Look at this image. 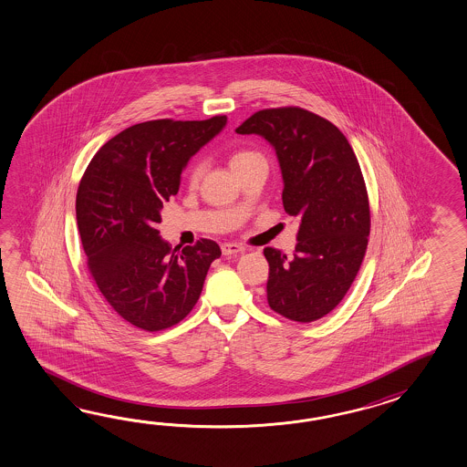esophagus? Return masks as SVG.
I'll use <instances>...</instances> for the list:
<instances>
[{"label": "esophagus", "mask_w": 467, "mask_h": 467, "mask_svg": "<svg viewBox=\"0 0 467 467\" xmlns=\"http://www.w3.org/2000/svg\"><path fill=\"white\" fill-rule=\"evenodd\" d=\"M221 251H223V254H224V256H231V254L243 253L244 248H243L241 244H236V243H223V244H221Z\"/></svg>", "instance_id": "1"}]
</instances>
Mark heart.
<instances>
[{"instance_id": "heart-1", "label": "heart", "mask_w": 467, "mask_h": 467, "mask_svg": "<svg viewBox=\"0 0 467 467\" xmlns=\"http://www.w3.org/2000/svg\"><path fill=\"white\" fill-rule=\"evenodd\" d=\"M261 154H258L256 150H249V149H238L233 152V156L229 159V164L233 167V171H238L239 167L246 166L251 161L259 159ZM202 174V161H194L189 169H187V182L191 186L197 184L199 177Z\"/></svg>"}]
</instances>
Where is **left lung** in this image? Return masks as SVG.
Segmentation results:
<instances>
[{"label": "left lung", "instance_id": "1", "mask_svg": "<svg viewBox=\"0 0 467 467\" xmlns=\"http://www.w3.org/2000/svg\"><path fill=\"white\" fill-rule=\"evenodd\" d=\"M270 142L283 176L285 211L300 219L293 258L265 248L271 310L315 322L343 300L370 234L368 194L352 145L332 122L300 107L265 109L236 129Z\"/></svg>", "mask_w": 467, "mask_h": 467}]
</instances>
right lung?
I'll return each mask as SVG.
<instances>
[{
	"mask_svg": "<svg viewBox=\"0 0 467 467\" xmlns=\"http://www.w3.org/2000/svg\"><path fill=\"white\" fill-rule=\"evenodd\" d=\"M226 120L216 115L132 125L99 149L80 181L75 211L87 268L112 310L145 332L186 318L221 256L211 239L171 248L156 228L189 159Z\"/></svg>",
	"mask_w": 467,
	"mask_h": 467,
	"instance_id": "obj_1",
	"label": "right lung"
}]
</instances>
